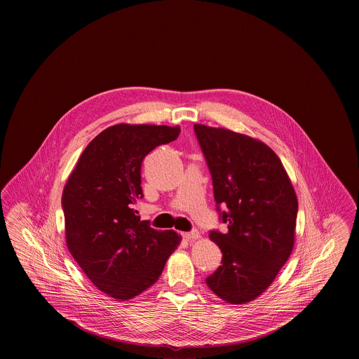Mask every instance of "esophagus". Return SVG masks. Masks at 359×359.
Wrapping results in <instances>:
<instances>
[{
	"mask_svg": "<svg viewBox=\"0 0 359 359\" xmlns=\"http://www.w3.org/2000/svg\"><path fill=\"white\" fill-rule=\"evenodd\" d=\"M183 237L187 239V241H189V242H192V241H195V239L201 238V234H199L198 230H192V231L184 233Z\"/></svg>",
	"mask_w": 359,
	"mask_h": 359,
	"instance_id": "1",
	"label": "esophagus"
}]
</instances>
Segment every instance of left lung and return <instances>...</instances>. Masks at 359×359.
<instances>
[{"mask_svg":"<svg viewBox=\"0 0 359 359\" xmlns=\"http://www.w3.org/2000/svg\"><path fill=\"white\" fill-rule=\"evenodd\" d=\"M227 233L210 231L222 265L205 278L226 303L245 304L273 283L294 245L297 198L281 160L262 141L194 125ZM226 205L221 212L219 205Z\"/></svg>","mask_w":359,"mask_h":359,"instance_id":"8db88e82","label":"left lung"}]
</instances>
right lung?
Masks as SVG:
<instances>
[{"label": "right lung", "mask_w": 359, "mask_h": 359, "mask_svg": "<svg viewBox=\"0 0 359 359\" xmlns=\"http://www.w3.org/2000/svg\"><path fill=\"white\" fill-rule=\"evenodd\" d=\"M180 126L118 123L81 154L63 189L66 242L86 276L116 300H129L158 280L180 243L173 230H154L133 205L142 198L141 164Z\"/></svg>", "instance_id": "add662e5"}]
</instances>
